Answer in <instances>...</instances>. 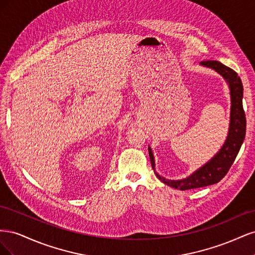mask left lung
<instances>
[{
	"label": "left lung",
	"instance_id": "1",
	"mask_svg": "<svg viewBox=\"0 0 255 255\" xmlns=\"http://www.w3.org/2000/svg\"><path fill=\"white\" fill-rule=\"evenodd\" d=\"M201 64L205 67L214 69L229 83L231 90V102H232L229 135L220 151L207 164L198 169L195 173H192L187 179L180 181L167 180L155 172V164H154L153 154L149 148L151 165L156 176L161 182H164L165 184L175 189L187 190L218 183L225 177V175L230 170L231 166L234 163L246 135V115L243 107L244 88L241 78H239L233 69L225 66L217 60H203L201 61Z\"/></svg>",
	"mask_w": 255,
	"mask_h": 255
}]
</instances>
